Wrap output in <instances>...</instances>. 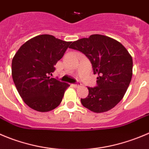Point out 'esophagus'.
Here are the masks:
<instances>
[{
  "instance_id": "obj_1",
  "label": "esophagus",
  "mask_w": 149,
  "mask_h": 149,
  "mask_svg": "<svg viewBox=\"0 0 149 149\" xmlns=\"http://www.w3.org/2000/svg\"><path fill=\"white\" fill-rule=\"evenodd\" d=\"M80 82H77V83H75V84H73V86L74 88H77V87H79V86H80Z\"/></svg>"
}]
</instances>
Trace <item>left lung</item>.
<instances>
[{
  "label": "left lung",
  "mask_w": 149,
  "mask_h": 149,
  "mask_svg": "<svg viewBox=\"0 0 149 149\" xmlns=\"http://www.w3.org/2000/svg\"><path fill=\"white\" fill-rule=\"evenodd\" d=\"M69 48L83 52L89 59L97 86L88 87V95L82 104L94 113L110 110L124 97L131 82L132 56L118 41L108 36L93 34L73 42Z\"/></svg>",
  "instance_id": "left-lung-1"
}]
</instances>
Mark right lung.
Here are the masks:
<instances>
[{
  "instance_id": "right-lung-1",
  "label": "right lung",
  "mask_w": 149,
  "mask_h": 149,
  "mask_svg": "<svg viewBox=\"0 0 149 149\" xmlns=\"http://www.w3.org/2000/svg\"><path fill=\"white\" fill-rule=\"evenodd\" d=\"M71 43L52 35H39L23 44L15 54L12 78L19 94L31 108L47 112L61 102L69 85L49 75Z\"/></svg>"
}]
</instances>
